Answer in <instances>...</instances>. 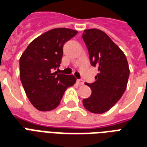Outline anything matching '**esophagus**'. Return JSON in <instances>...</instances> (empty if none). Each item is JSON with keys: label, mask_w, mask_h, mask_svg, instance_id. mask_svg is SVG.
<instances>
[{"label": "esophagus", "mask_w": 147, "mask_h": 147, "mask_svg": "<svg viewBox=\"0 0 147 147\" xmlns=\"http://www.w3.org/2000/svg\"><path fill=\"white\" fill-rule=\"evenodd\" d=\"M77 82H78V84H80V85H82V84H84V80H80V79H78V80H77Z\"/></svg>", "instance_id": "34e87169"}]
</instances>
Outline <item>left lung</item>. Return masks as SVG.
<instances>
[{"instance_id": "obj_1", "label": "left lung", "mask_w": 147, "mask_h": 147, "mask_svg": "<svg viewBox=\"0 0 147 147\" xmlns=\"http://www.w3.org/2000/svg\"><path fill=\"white\" fill-rule=\"evenodd\" d=\"M82 38L90 64L98 68L95 81L85 84L91 89V95L83 100V105L90 112L101 114L114 106L124 94L129 76V64L124 53L103 31L86 29Z\"/></svg>"}]
</instances>
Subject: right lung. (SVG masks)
Wrapping results in <instances>:
<instances>
[{"label": "right lung", "mask_w": 147, "mask_h": 147, "mask_svg": "<svg viewBox=\"0 0 147 147\" xmlns=\"http://www.w3.org/2000/svg\"><path fill=\"white\" fill-rule=\"evenodd\" d=\"M78 31L57 28L43 33L31 42L20 58V79L28 98L36 109L51 111L60 103L65 90L73 86V75L54 70L61 63L63 47Z\"/></svg>", "instance_id": "obj_1"}]
</instances>
